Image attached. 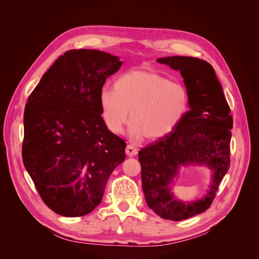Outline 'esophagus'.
I'll list each match as a JSON object with an SVG mask.
<instances>
[{"mask_svg": "<svg viewBox=\"0 0 259 259\" xmlns=\"http://www.w3.org/2000/svg\"><path fill=\"white\" fill-rule=\"evenodd\" d=\"M138 153H139V149L135 147L134 145L129 144L127 146V148H126V154L128 156H134V155H137Z\"/></svg>", "mask_w": 259, "mask_h": 259, "instance_id": "esophagus-1", "label": "esophagus"}]
</instances>
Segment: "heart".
<instances>
[{
  "mask_svg": "<svg viewBox=\"0 0 259 259\" xmlns=\"http://www.w3.org/2000/svg\"><path fill=\"white\" fill-rule=\"evenodd\" d=\"M114 90L100 93L102 116L107 128L120 133L128 122L135 140H158L173 132L189 110V93L181 83L157 72L131 70L115 80Z\"/></svg>",
  "mask_w": 259,
  "mask_h": 259,
  "instance_id": "obj_1",
  "label": "heart"
}]
</instances>
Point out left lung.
<instances>
[{
    "instance_id": "obj_1",
    "label": "left lung",
    "mask_w": 259,
    "mask_h": 259,
    "mask_svg": "<svg viewBox=\"0 0 259 259\" xmlns=\"http://www.w3.org/2000/svg\"><path fill=\"white\" fill-rule=\"evenodd\" d=\"M158 63L180 70L189 93L190 110L173 132L139 152L142 185L149 208L164 220L180 222L210 208L230 167L233 118L213 67L192 57H168ZM207 164L212 186L202 200L185 205L168 186L182 164Z\"/></svg>"
}]
</instances>
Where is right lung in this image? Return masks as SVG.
<instances>
[{
  "label": "right lung",
  "instance_id": "add662e5",
  "mask_svg": "<svg viewBox=\"0 0 259 259\" xmlns=\"http://www.w3.org/2000/svg\"><path fill=\"white\" fill-rule=\"evenodd\" d=\"M121 62L91 49L66 51L28 97L22 158L45 202L57 214L84 216L102 201L126 143L107 129L100 93Z\"/></svg>",
  "mask_w": 259,
  "mask_h": 259
}]
</instances>
